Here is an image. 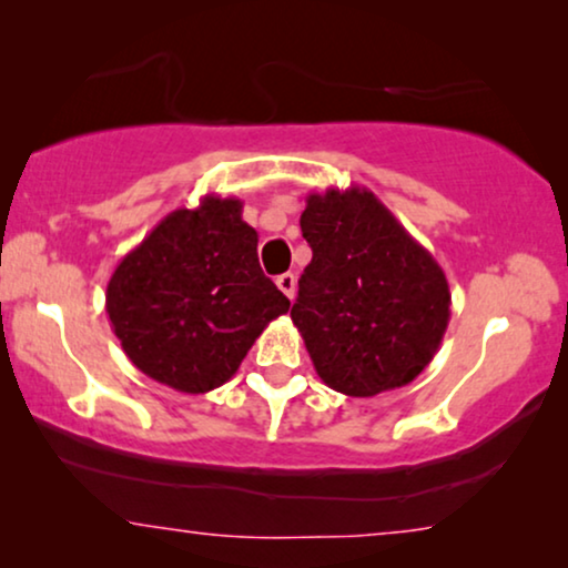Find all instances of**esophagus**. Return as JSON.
I'll list each match as a JSON object with an SVG mask.
<instances>
[{
	"instance_id": "1",
	"label": "esophagus",
	"mask_w": 568,
	"mask_h": 568,
	"mask_svg": "<svg viewBox=\"0 0 568 568\" xmlns=\"http://www.w3.org/2000/svg\"><path fill=\"white\" fill-rule=\"evenodd\" d=\"M276 286L286 294V297L294 300V292H297V278H294V274H282V276H276Z\"/></svg>"
}]
</instances>
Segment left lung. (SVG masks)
I'll return each mask as SVG.
<instances>
[{
    "instance_id": "left-lung-1",
    "label": "left lung",
    "mask_w": 568,
    "mask_h": 568,
    "mask_svg": "<svg viewBox=\"0 0 568 568\" xmlns=\"http://www.w3.org/2000/svg\"><path fill=\"white\" fill-rule=\"evenodd\" d=\"M300 227L313 261L292 323L317 377L352 398L416 379L439 352L453 305L434 255L359 185L307 193Z\"/></svg>"
}]
</instances>
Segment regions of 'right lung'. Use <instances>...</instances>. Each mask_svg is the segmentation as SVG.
Listing matches in <instances>:
<instances>
[{
  "instance_id": "obj_1",
  "label": "right lung",
  "mask_w": 568,
  "mask_h": 568,
  "mask_svg": "<svg viewBox=\"0 0 568 568\" xmlns=\"http://www.w3.org/2000/svg\"><path fill=\"white\" fill-rule=\"evenodd\" d=\"M286 310L290 300L261 271L243 201L214 193L170 212L123 255L105 290V313L131 364L189 395L227 383Z\"/></svg>"
}]
</instances>
